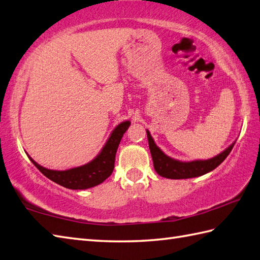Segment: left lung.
Returning a JSON list of instances; mask_svg holds the SVG:
<instances>
[{
  "instance_id": "1",
  "label": "left lung",
  "mask_w": 260,
  "mask_h": 260,
  "mask_svg": "<svg viewBox=\"0 0 260 260\" xmlns=\"http://www.w3.org/2000/svg\"><path fill=\"white\" fill-rule=\"evenodd\" d=\"M147 138L149 150L152 154V158L154 162V168L156 173L159 176L171 178V179H186L198 177L202 175L212 172L217 166H219L222 161L226 159L229 153L232 152L234 145L236 142H234L232 145L218 154L213 158L209 159H196L190 161H182L178 159H174L170 156H167L162 150L155 144L152 135L149 131H147Z\"/></svg>"
}]
</instances>
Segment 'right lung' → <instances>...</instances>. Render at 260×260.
<instances>
[{
    "mask_svg": "<svg viewBox=\"0 0 260 260\" xmlns=\"http://www.w3.org/2000/svg\"><path fill=\"white\" fill-rule=\"evenodd\" d=\"M129 125V120H125V122L118 124L111 133L99 155L85 165L70 168L66 171H54L39 165L29 156L28 158L44 176L53 180L54 183L69 189H87L100 185L111 176L114 170L118 145Z\"/></svg>",
    "mask_w": 260,
    "mask_h": 260,
    "instance_id": "right-lung-1",
    "label": "right lung"
}]
</instances>
